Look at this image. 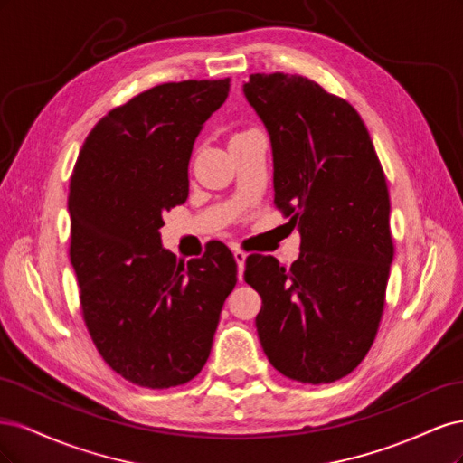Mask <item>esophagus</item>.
<instances>
[{
  "instance_id": "obj_1",
  "label": "esophagus",
  "mask_w": 463,
  "mask_h": 463,
  "mask_svg": "<svg viewBox=\"0 0 463 463\" xmlns=\"http://www.w3.org/2000/svg\"><path fill=\"white\" fill-rule=\"evenodd\" d=\"M233 259H235V262H237V276H240V279H243V270H245V259H247V255L243 253V250H240V249H235L233 250Z\"/></svg>"
}]
</instances>
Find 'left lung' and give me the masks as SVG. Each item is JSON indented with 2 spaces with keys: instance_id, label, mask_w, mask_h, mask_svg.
<instances>
[{
  "instance_id": "1",
  "label": "left lung",
  "mask_w": 463,
  "mask_h": 463,
  "mask_svg": "<svg viewBox=\"0 0 463 463\" xmlns=\"http://www.w3.org/2000/svg\"><path fill=\"white\" fill-rule=\"evenodd\" d=\"M270 133L274 204L301 233L289 269L250 255L257 332L272 367L305 384L340 381L376 338L394 243L386 177L355 108L301 75L243 85Z\"/></svg>"
}]
</instances>
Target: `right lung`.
<instances>
[{"mask_svg":"<svg viewBox=\"0 0 463 463\" xmlns=\"http://www.w3.org/2000/svg\"><path fill=\"white\" fill-rule=\"evenodd\" d=\"M230 79L164 82L98 121L69 185L80 313L108 365L152 390L197 376L237 282L230 249L187 264L162 249V214L189 194V158Z\"/></svg>","mask_w":463,"mask_h":463,"instance_id":"add662e5","label":"right lung"}]
</instances>
